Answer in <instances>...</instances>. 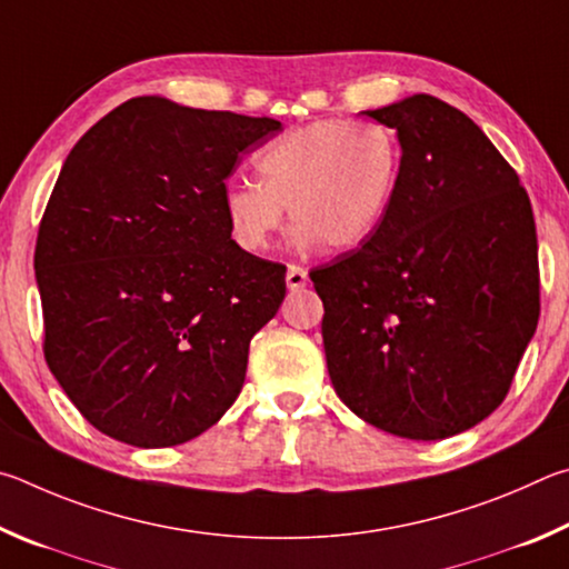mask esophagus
<instances>
[{
	"mask_svg": "<svg viewBox=\"0 0 569 569\" xmlns=\"http://www.w3.org/2000/svg\"><path fill=\"white\" fill-rule=\"evenodd\" d=\"M310 282V277H307V269H302L300 264H290L287 267V287H290L292 292L302 290V287Z\"/></svg>",
	"mask_w": 569,
	"mask_h": 569,
	"instance_id": "1",
	"label": "esophagus"
}]
</instances>
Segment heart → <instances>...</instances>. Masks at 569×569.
<instances>
[{
    "mask_svg": "<svg viewBox=\"0 0 569 569\" xmlns=\"http://www.w3.org/2000/svg\"><path fill=\"white\" fill-rule=\"evenodd\" d=\"M259 184L232 182L224 219L244 252H264L284 222L300 247L345 252L365 244L395 202L402 147L392 129L355 119H317L279 134L254 157Z\"/></svg>",
    "mask_w": 569,
    "mask_h": 569,
    "instance_id": "1",
    "label": "heart"
}]
</instances>
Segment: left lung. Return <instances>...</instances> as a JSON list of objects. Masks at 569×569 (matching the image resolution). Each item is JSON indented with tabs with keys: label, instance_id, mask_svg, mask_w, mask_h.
I'll return each mask as SVG.
<instances>
[{
	"label": "left lung",
	"instance_id": "obj_1",
	"mask_svg": "<svg viewBox=\"0 0 569 569\" xmlns=\"http://www.w3.org/2000/svg\"><path fill=\"white\" fill-rule=\"evenodd\" d=\"M397 129L380 229L310 277L335 392L360 420L445 440L490 417L540 320L532 204L470 117L430 94L362 112Z\"/></svg>",
	"mask_w": 569,
	"mask_h": 569
}]
</instances>
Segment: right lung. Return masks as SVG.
<instances>
[{"instance_id": "add662e5", "label": "right lung", "mask_w": 569, "mask_h": 569, "mask_svg": "<svg viewBox=\"0 0 569 569\" xmlns=\"http://www.w3.org/2000/svg\"><path fill=\"white\" fill-rule=\"evenodd\" d=\"M279 129L134 97L64 159L34 249L44 360L99 432L174 447L237 400L287 267L229 234L224 179Z\"/></svg>"}]
</instances>
